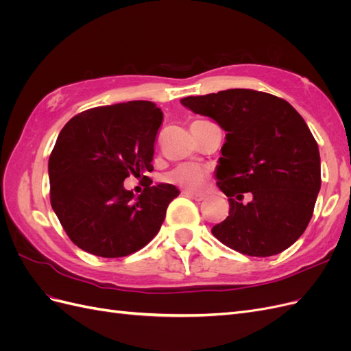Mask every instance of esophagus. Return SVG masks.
Segmentation results:
<instances>
[{"mask_svg":"<svg viewBox=\"0 0 351 351\" xmlns=\"http://www.w3.org/2000/svg\"><path fill=\"white\" fill-rule=\"evenodd\" d=\"M186 195H187L190 199H193V200H196V202H202V200H205V199H206V196H205V195H202V193L186 192Z\"/></svg>","mask_w":351,"mask_h":351,"instance_id":"1","label":"esophagus"}]
</instances>
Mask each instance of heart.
<instances>
[{
	"label": "heart",
	"mask_w": 351,
	"mask_h": 351,
	"mask_svg": "<svg viewBox=\"0 0 351 351\" xmlns=\"http://www.w3.org/2000/svg\"><path fill=\"white\" fill-rule=\"evenodd\" d=\"M167 182L183 187L189 192L204 189L209 180L208 168L197 164H182L167 174Z\"/></svg>",
	"instance_id": "b5f03b06"
}]
</instances>
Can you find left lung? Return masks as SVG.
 Returning a JSON list of instances; mask_svg holds the SVG:
<instances>
[{"mask_svg":"<svg viewBox=\"0 0 351 351\" xmlns=\"http://www.w3.org/2000/svg\"><path fill=\"white\" fill-rule=\"evenodd\" d=\"M180 102L227 132L215 177L230 212L212 234L247 256L290 247L309 224L321 189L319 149L302 115L287 101L252 89Z\"/></svg>","mask_w":351,"mask_h":351,"instance_id":"8db88e82","label":"left lung"}]
</instances>
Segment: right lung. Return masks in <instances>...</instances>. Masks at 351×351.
Returning a JSON list of instances; mask_svg holds the SVG:
<instances>
[{"mask_svg":"<svg viewBox=\"0 0 351 351\" xmlns=\"http://www.w3.org/2000/svg\"><path fill=\"white\" fill-rule=\"evenodd\" d=\"M162 111L130 101L83 111L62 127L48 162L51 206L70 240L102 258H123L146 246L161 228L178 189L151 186L136 198L123 180L152 171Z\"/></svg>","mask_w":351,"mask_h":351,"instance_id":"right-lung-1","label":"right lung"}]
</instances>
